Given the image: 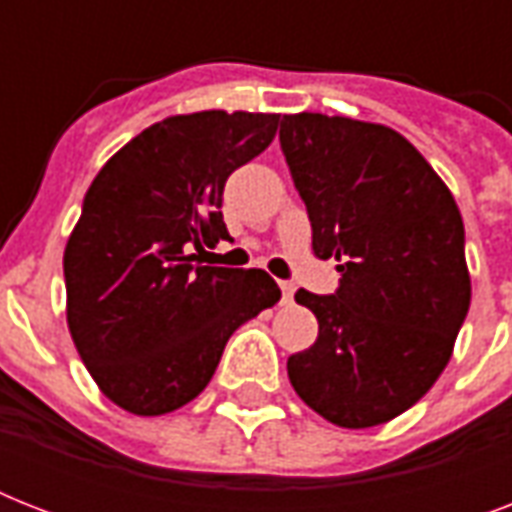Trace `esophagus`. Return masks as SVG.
Segmentation results:
<instances>
[{
  "mask_svg": "<svg viewBox=\"0 0 512 512\" xmlns=\"http://www.w3.org/2000/svg\"><path fill=\"white\" fill-rule=\"evenodd\" d=\"M281 287V297H284V303H292V295H295V284L292 281H279Z\"/></svg>",
  "mask_w": 512,
  "mask_h": 512,
  "instance_id": "34e87169",
  "label": "esophagus"
}]
</instances>
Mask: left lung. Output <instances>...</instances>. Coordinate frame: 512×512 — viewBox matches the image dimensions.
Instances as JSON below:
<instances>
[{"mask_svg": "<svg viewBox=\"0 0 512 512\" xmlns=\"http://www.w3.org/2000/svg\"><path fill=\"white\" fill-rule=\"evenodd\" d=\"M281 151L305 201L313 255L335 257V295L300 289L319 319L311 348L289 356V382L340 428H374L441 377L470 308L465 225L452 191L385 124L289 114Z\"/></svg>", "mask_w": 512, "mask_h": 512, "instance_id": "8db88e82", "label": "left lung"}]
</instances>
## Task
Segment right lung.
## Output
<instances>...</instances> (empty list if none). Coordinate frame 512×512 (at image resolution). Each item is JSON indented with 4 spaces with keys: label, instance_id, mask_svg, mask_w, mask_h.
<instances>
[{
    "label": "right lung",
    "instance_id": "right-lung-1",
    "mask_svg": "<svg viewBox=\"0 0 512 512\" xmlns=\"http://www.w3.org/2000/svg\"><path fill=\"white\" fill-rule=\"evenodd\" d=\"M279 114L167 116L92 180L63 252L66 319L103 396L159 417L199 396L228 337L279 303L260 268L193 263L228 239L225 180L271 146Z\"/></svg>",
    "mask_w": 512,
    "mask_h": 512
}]
</instances>
